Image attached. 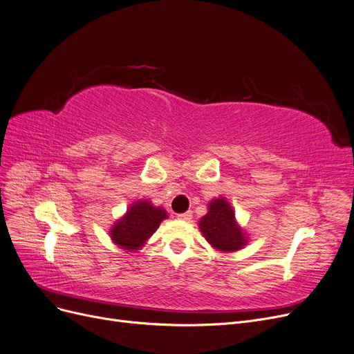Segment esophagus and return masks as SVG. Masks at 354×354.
I'll return each mask as SVG.
<instances>
[{
    "label": "esophagus",
    "instance_id": "34e87169",
    "mask_svg": "<svg viewBox=\"0 0 354 354\" xmlns=\"http://www.w3.org/2000/svg\"><path fill=\"white\" fill-rule=\"evenodd\" d=\"M192 218H193V214H192L190 210L185 212V214H180V215H177V219H180V221H186V222L192 221Z\"/></svg>",
    "mask_w": 354,
    "mask_h": 354
}]
</instances>
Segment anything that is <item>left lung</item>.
Segmentation results:
<instances>
[{
  "instance_id": "obj_1",
  "label": "left lung",
  "mask_w": 354,
  "mask_h": 354,
  "mask_svg": "<svg viewBox=\"0 0 354 354\" xmlns=\"http://www.w3.org/2000/svg\"><path fill=\"white\" fill-rule=\"evenodd\" d=\"M199 230L212 248L221 252H235L248 244V234L235 218V210L226 197L221 196L207 203V214L201 218Z\"/></svg>"
}]
</instances>
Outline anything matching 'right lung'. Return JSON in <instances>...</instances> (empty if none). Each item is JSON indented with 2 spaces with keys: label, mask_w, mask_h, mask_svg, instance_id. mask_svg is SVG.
I'll list each match as a JSON object with an SVG mask.
<instances>
[{
  "label": "right lung",
  "mask_w": 354,
  "mask_h": 354,
  "mask_svg": "<svg viewBox=\"0 0 354 354\" xmlns=\"http://www.w3.org/2000/svg\"><path fill=\"white\" fill-rule=\"evenodd\" d=\"M168 218L167 210L161 206H153L149 201L139 199L126 210L109 231L113 244L119 248L135 252L145 247L152 234L158 230L160 223Z\"/></svg>",
  "instance_id": "obj_1"
}]
</instances>
